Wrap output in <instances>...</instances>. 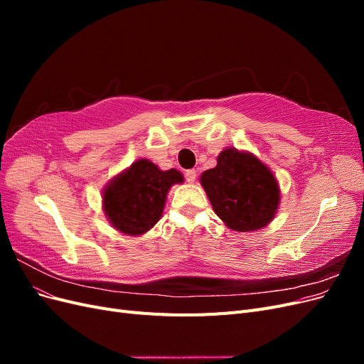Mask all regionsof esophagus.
I'll return each instance as SVG.
<instances>
[{
  "mask_svg": "<svg viewBox=\"0 0 364 364\" xmlns=\"http://www.w3.org/2000/svg\"><path fill=\"white\" fill-rule=\"evenodd\" d=\"M196 178H197V171H196V170H186V171H185V179H186V182L193 183V182L196 181Z\"/></svg>",
  "mask_w": 364,
  "mask_h": 364,
  "instance_id": "obj_1",
  "label": "esophagus"
}]
</instances>
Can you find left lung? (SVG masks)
Masks as SVG:
<instances>
[{
  "instance_id": "8db88e82",
  "label": "left lung",
  "mask_w": 364,
  "mask_h": 364,
  "mask_svg": "<svg viewBox=\"0 0 364 364\" xmlns=\"http://www.w3.org/2000/svg\"><path fill=\"white\" fill-rule=\"evenodd\" d=\"M200 183L214 213L237 232L267 226L281 200L277 179L257 156L237 149H225L217 165L200 176Z\"/></svg>"
}]
</instances>
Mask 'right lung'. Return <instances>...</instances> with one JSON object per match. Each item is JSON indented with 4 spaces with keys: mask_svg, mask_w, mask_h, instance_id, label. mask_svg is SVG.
<instances>
[{
    "mask_svg": "<svg viewBox=\"0 0 364 364\" xmlns=\"http://www.w3.org/2000/svg\"><path fill=\"white\" fill-rule=\"evenodd\" d=\"M178 170L162 171L149 159H138L107 183L103 209L111 225L127 235H141L158 223L174 183H182Z\"/></svg>",
    "mask_w": 364,
    "mask_h": 364,
    "instance_id": "1",
    "label": "right lung"
}]
</instances>
